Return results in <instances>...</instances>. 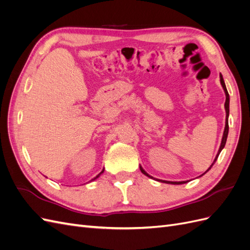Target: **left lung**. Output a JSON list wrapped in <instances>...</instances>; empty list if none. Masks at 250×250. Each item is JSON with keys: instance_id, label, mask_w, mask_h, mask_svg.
<instances>
[{"instance_id": "8db88e82", "label": "left lung", "mask_w": 250, "mask_h": 250, "mask_svg": "<svg viewBox=\"0 0 250 250\" xmlns=\"http://www.w3.org/2000/svg\"><path fill=\"white\" fill-rule=\"evenodd\" d=\"M220 82H221V85H222V87H223V89H224V93H225V96H226V100H225V104H224V106H225V111H226V119H225V128H224V132H223V137H222V141H221V145H220V148H219V151H218V153H217V155H216V157H215V160H214V162H213V164L210 165V167L204 172L203 174H206L211 167H213V165L216 163V161H217V158H218V156H219V154H220V152H221V150L224 148V146H225V143H226V140H228V134H229V92H228V89H226V86H225V83H224V80H223V77H222V75L220 74ZM140 169H141V171H142V173L143 174H145L146 176H148V177H150V178H153L152 176H150L149 174L144 170L142 167H140ZM202 174V175H203ZM153 179H155V178H153ZM155 180H157V181H161V183H165V184H171V185H183V184H186V183H188V181H167V180H161V179H155Z\"/></svg>"}]
</instances>
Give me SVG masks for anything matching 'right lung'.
Masks as SVG:
<instances>
[{"label": "right lung", "mask_w": 250, "mask_h": 250, "mask_svg": "<svg viewBox=\"0 0 250 250\" xmlns=\"http://www.w3.org/2000/svg\"><path fill=\"white\" fill-rule=\"evenodd\" d=\"M103 172H104V169H103V170H102V171H101V172H100V173H99V174H98V175H97V176H96V177H95V178H94V179H92V180H95V179H96V178H98V177H99V176H100V175H101V174H102V173H103Z\"/></svg>", "instance_id": "add662e5"}]
</instances>
